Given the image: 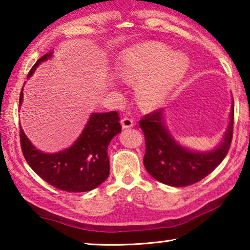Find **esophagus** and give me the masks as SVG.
<instances>
[{
  "label": "esophagus",
  "mask_w": 250,
  "mask_h": 250,
  "mask_svg": "<svg viewBox=\"0 0 250 250\" xmlns=\"http://www.w3.org/2000/svg\"><path fill=\"white\" fill-rule=\"evenodd\" d=\"M121 123H122L123 128H129V127H132L133 125H134V121H133V119L129 118V117L122 118Z\"/></svg>",
  "instance_id": "34e87169"
}]
</instances>
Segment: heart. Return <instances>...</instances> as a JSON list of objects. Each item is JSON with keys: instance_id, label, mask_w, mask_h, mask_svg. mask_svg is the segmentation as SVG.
I'll list each match as a JSON object with an SVG mask.
<instances>
[{"instance_id": "b5f03b06", "label": "heart", "mask_w": 250, "mask_h": 250, "mask_svg": "<svg viewBox=\"0 0 250 250\" xmlns=\"http://www.w3.org/2000/svg\"><path fill=\"white\" fill-rule=\"evenodd\" d=\"M189 61L158 42L129 46L118 58L119 75L127 81H140L139 95L148 107L165 100L186 75Z\"/></svg>"}]
</instances>
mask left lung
<instances>
[{"mask_svg":"<svg viewBox=\"0 0 250 250\" xmlns=\"http://www.w3.org/2000/svg\"><path fill=\"white\" fill-rule=\"evenodd\" d=\"M234 105L222 142L211 151H192L179 145L169 134L162 109L150 112L140 121L146 140L143 164L150 175L172 187H188L203 180L216 168L230 149L233 135Z\"/></svg>","mask_w":250,"mask_h":250,"instance_id":"left-lung-1","label":"left lung"}]
</instances>
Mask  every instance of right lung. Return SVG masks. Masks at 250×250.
<instances>
[{"label":"right lung","instance_id":"obj_1","mask_svg":"<svg viewBox=\"0 0 250 250\" xmlns=\"http://www.w3.org/2000/svg\"><path fill=\"white\" fill-rule=\"evenodd\" d=\"M49 52L36 61L28 73L30 77L36 67L50 59ZM22 90L19 104L22 102ZM122 131L117 111L94 112L75 143L56 153H45L36 149L20 127V145L26 162L44 181L67 192H85L104 183L109 175L108 146Z\"/></svg>","mask_w":250,"mask_h":250}]
</instances>
